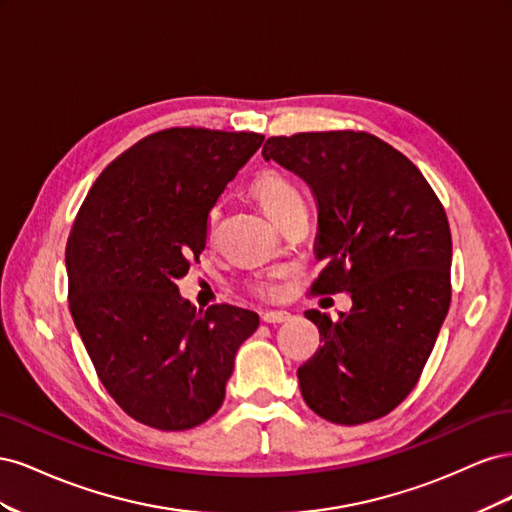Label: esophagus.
<instances>
[{
  "label": "esophagus",
  "mask_w": 512,
  "mask_h": 512,
  "mask_svg": "<svg viewBox=\"0 0 512 512\" xmlns=\"http://www.w3.org/2000/svg\"><path fill=\"white\" fill-rule=\"evenodd\" d=\"M288 320H290L288 312H265L262 314V322H267V324H282Z\"/></svg>",
  "instance_id": "1"
}]
</instances>
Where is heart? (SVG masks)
Returning <instances> with one entry per match:
<instances>
[{
    "instance_id": "heart-1",
    "label": "heart",
    "mask_w": 512,
    "mask_h": 512,
    "mask_svg": "<svg viewBox=\"0 0 512 512\" xmlns=\"http://www.w3.org/2000/svg\"><path fill=\"white\" fill-rule=\"evenodd\" d=\"M250 190L275 224H280L284 218H288L292 211L305 209L303 196L297 190V185H294L282 173H277V170H262V173L252 181ZM213 224H215V213H211V218H209L211 228H213ZM277 277H280V273L260 277V280L252 282V292L258 294V297H265V299L275 297Z\"/></svg>"
}]
</instances>
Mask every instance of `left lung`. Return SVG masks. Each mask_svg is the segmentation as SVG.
<instances>
[{
  "label": "left lung",
  "instance_id": "left-lung-1",
  "mask_svg": "<svg viewBox=\"0 0 512 512\" xmlns=\"http://www.w3.org/2000/svg\"><path fill=\"white\" fill-rule=\"evenodd\" d=\"M262 158L299 175L318 203L314 294L350 292L333 322L305 316L322 346L297 371L324 421L361 425L408 397L451 305V228L438 196L404 153L367 132L273 136Z\"/></svg>",
  "mask_w": 512,
  "mask_h": 512
}]
</instances>
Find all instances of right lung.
<instances>
[{"mask_svg": "<svg viewBox=\"0 0 512 512\" xmlns=\"http://www.w3.org/2000/svg\"><path fill=\"white\" fill-rule=\"evenodd\" d=\"M265 136L170 128L104 168L66 245L68 303L91 363L123 412L183 431L220 410L239 346L258 314H205L177 280L207 243V218Z\"/></svg>", "mask_w": 512, "mask_h": 512, "instance_id": "obj_1", "label": "right lung"}]
</instances>
